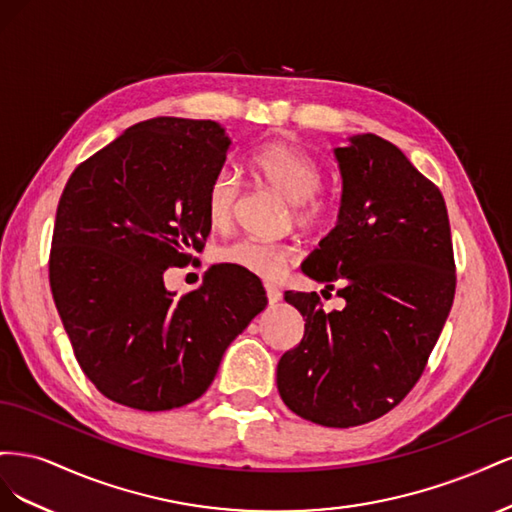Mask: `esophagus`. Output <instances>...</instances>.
Returning <instances> with one entry per match:
<instances>
[{
	"instance_id": "34e87169",
	"label": "esophagus",
	"mask_w": 512,
	"mask_h": 512,
	"mask_svg": "<svg viewBox=\"0 0 512 512\" xmlns=\"http://www.w3.org/2000/svg\"><path fill=\"white\" fill-rule=\"evenodd\" d=\"M265 290H267V299H269V303H271V305L282 299V292H280V288H277V286H273V284H265Z\"/></svg>"
}]
</instances>
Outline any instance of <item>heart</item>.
<instances>
[{
    "label": "heart",
    "instance_id": "obj_1",
    "mask_svg": "<svg viewBox=\"0 0 512 512\" xmlns=\"http://www.w3.org/2000/svg\"><path fill=\"white\" fill-rule=\"evenodd\" d=\"M250 164L262 181L292 203L299 226L316 228L327 218V207L316 196L322 188V168L309 153L290 143H267L252 153ZM239 192V179L228 168L211 177L205 190V215L213 228L222 230L230 224ZM290 260V247L258 239H237L218 250L222 265L262 280H277Z\"/></svg>",
    "mask_w": 512,
    "mask_h": 512
}]
</instances>
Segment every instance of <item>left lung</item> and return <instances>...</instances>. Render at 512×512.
I'll return each mask as SVG.
<instances>
[{"label": "left lung", "instance_id": "8db88e82", "mask_svg": "<svg viewBox=\"0 0 512 512\" xmlns=\"http://www.w3.org/2000/svg\"><path fill=\"white\" fill-rule=\"evenodd\" d=\"M342 175L337 224L303 273L337 286L344 309L286 292L305 333L277 363V391L305 421L354 427L393 410L421 378L455 299L442 192L393 143L356 134L333 149Z\"/></svg>", "mask_w": 512, "mask_h": 512}]
</instances>
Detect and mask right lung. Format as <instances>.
Segmentation results:
<instances>
[{
    "label": "right lung",
    "instance_id": "1",
    "mask_svg": "<svg viewBox=\"0 0 512 512\" xmlns=\"http://www.w3.org/2000/svg\"><path fill=\"white\" fill-rule=\"evenodd\" d=\"M228 147L215 121L147 119L76 166L59 198L55 307L85 376L121 406L192 404L267 307L256 277L232 267H211L183 297L164 286V271L188 265L209 237L205 190Z\"/></svg>",
    "mask_w": 512,
    "mask_h": 512
}]
</instances>
